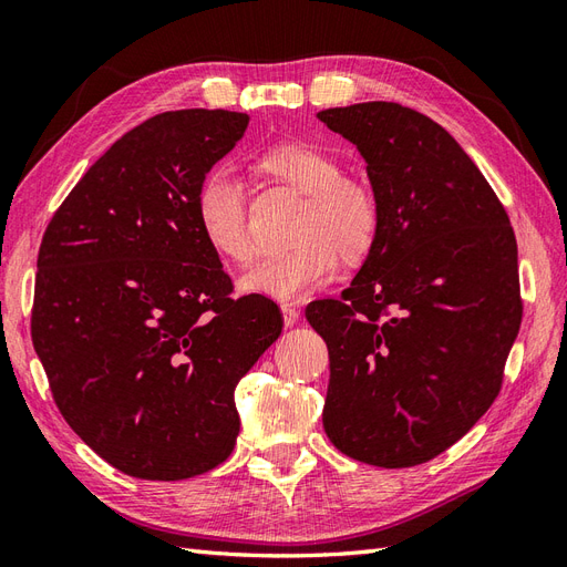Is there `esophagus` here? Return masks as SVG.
Wrapping results in <instances>:
<instances>
[{
  "instance_id": "obj_1",
  "label": "esophagus",
  "mask_w": 567,
  "mask_h": 567,
  "mask_svg": "<svg viewBox=\"0 0 567 567\" xmlns=\"http://www.w3.org/2000/svg\"><path fill=\"white\" fill-rule=\"evenodd\" d=\"M281 312H284V323H286V326H296V323H298V319H300V310H298V307L284 305Z\"/></svg>"
}]
</instances>
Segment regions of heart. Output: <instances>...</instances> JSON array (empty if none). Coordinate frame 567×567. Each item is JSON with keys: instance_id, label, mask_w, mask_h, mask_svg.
Segmentation results:
<instances>
[{"instance_id": "1", "label": "heart", "mask_w": 567, "mask_h": 567, "mask_svg": "<svg viewBox=\"0 0 567 567\" xmlns=\"http://www.w3.org/2000/svg\"><path fill=\"white\" fill-rule=\"evenodd\" d=\"M271 182L305 196L293 227V248L271 255L241 279L250 296L298 302L329 284L340 265L359 262L371 252L381 231V203L373 188L350 175L333 153L315 142H281L255 161ZM196 225L208 248L229 265L252 260L246 192L229 169H210L194 196Z\"/></svg>"}]
</instances>
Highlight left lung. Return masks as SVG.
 I'll return each mask as SVG.
<instances>
[{"label": "left lung", "mask_w": 567, "mask_h": 567, "mask_svg": "<svg viewBox=\"0 0 567 567\" xmlns=\"http://www.w3.org/2000/svg\"><path fill=\"white\" fill-rule=\"evenodd\" d=\"M367 161L381 231L338 300L307 305L331 362L323 431L369 466L450 450L496 400L523 319L502 200L454 136L392 101L317 113Z\"/></svg>", "instance_id": "1"}]
</instances>
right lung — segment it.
I'll return each instance as SVG.
<instances>
[{"label":"right lung","mask_w":567,"mask_h":567,"mask_svg":"<svg viewBox=\"0 0 567 567\" xmlns=\"http://www.w3.org/2000/svg\"><path fill=\"white\" fill-rule=\"evenodd\" d=\"M234 111H167L101 156L51 217L32 346L68 425L113 468L186 480L231 454L234 390L281 336L279 305L234 298L194 196L241 140Z\"/></svg>","instance_id":"right-lung-1"}]
</instances>
